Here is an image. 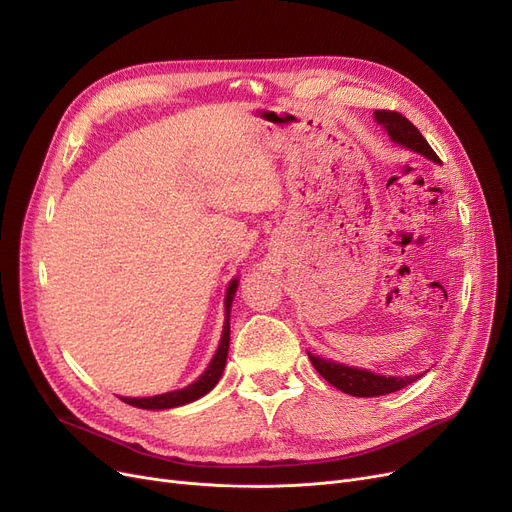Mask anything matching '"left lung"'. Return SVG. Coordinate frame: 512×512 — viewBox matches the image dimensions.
Here are the masks:
<instances>
[{
    "label": "left lung",
    "mask_w": 512,
    "mask_h": 512,
    "mask_svg": "<svg viewBox=\"0 0 512 512\" xmlns=\"http://www.w3.org/2000/svg\"><path fill=\"white\" fill-rule=\"evenodd\" d=\"M375 120H378L386 128V132L390 134V139L394 143L407 147V149H413V151L425 155L427 159L436 161V164H442L440 157L434 153V149L429 147V143L423 139V134L417 130V126L413 122H409L402 114L392 112V110H375ZM307 355L321 378L330 382L334 388L351 394V396H361V398L384 396V394L396 392V390L405 388L419 380V375H407V378H394V375H388L386 378V375L371 373L367 369L340 365V363H334L328 359L315 357L311 353H307Z\"/></svg>",
    "instance_id": "obj_1"
}]
</instances>
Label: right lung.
<instances>
[{"mask_svg":"<svg viewBox=\"0 0 512 512\" xmlns=\"http://www.w3.org/2000/svg\"><path fill=\"white\" fill-rule=\"evenodd\" d=\"M238 288V280L234 278L226 290V319H224V332H222V340L218 351H215L209 367L203 371V375H199V380L193 382L191 386H186L182 390H174V392H166L159 396H149V398H122L126 405L139 407V409H149V411H159V409H174L180 405H186V402H193L201 396H205L215 384L220 382L224 367H226V357H228V346H230V307L234 301V294Z\"/></svg>","mask_w":512,"mask_h":512,"instance_id":"1","label":"right lung"}]
</instances>
